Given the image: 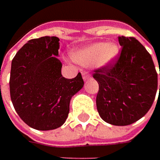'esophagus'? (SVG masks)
<instances>
[{
	"mask_svg": "<svg viewBox=\"0 0 160 160\" xmlns=\"http://www.w3.org/2000/svg\"><path fill=\"white\" fill-rule=\"evenodd\" d=\"M82 76H83V78L84 81H86V80H88V79H90V75L87 73V72H83L82 73Z\"/></svg>",
	"mask_w": 160,
	"mask_h": 160,
	"instance_id": "obj_1",
	"label": "esophagus"
}]
</instances>
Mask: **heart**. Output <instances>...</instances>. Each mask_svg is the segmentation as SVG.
Wrapping results in <instances>:
<instances>
[{
  "instance_id": "b5f03b06",
  "label": "heart",
  "mask_w": 160,
  "mask_h": 160,
  "mask_svg": "<svg viewBox=\"0 0 160 160\" xmlns=\"http://www.w3.org/2000/svg\"><path fill=\"white\" fill-rule=\"evenodd\" d=\"M119 48L115 43L93 42L74 51L71 57L74 61L84 67L107 68L118 58Z\"/></svg>"
}]
</instances>
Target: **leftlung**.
<instances>
[{"mask_svg":"<svg viewBox=\"0 0 160 160\" xmlns=\"http://www.w3.org/2000/svg\"><path fill=\"white\" fill-rule=\"evenodd\" d=\"M122 51L115 64L98 69L96 106L113 126H128L144 117L155 100L158 74L151 54L133 37H118ZM160 92V85H159Z\"/></svg>","mask_w":160,"mask_h":160,"instance_id":"8db88e82","label":"left lung"}]
</instances>
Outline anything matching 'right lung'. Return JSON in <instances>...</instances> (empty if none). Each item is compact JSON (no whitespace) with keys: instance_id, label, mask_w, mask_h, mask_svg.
Masks as SVG:
<instances>
[{"instance_id":"obj_1","label":"right lung","mask_w":160,"mask_h":160,"mask_svg":"<svg viewBox=\"0 0 160 160\" xmlns=\"http://www.w3.org/2000/svg\"><path fill=\"white\" fill-rule=\"evenodd\" d=\"M56 36L28 41L11 62L9 92L16 112L28 126L53 130L65 123L71 98L83 88L80 73L67 79L61 75Z\"/></svg>"}]
</instances>
